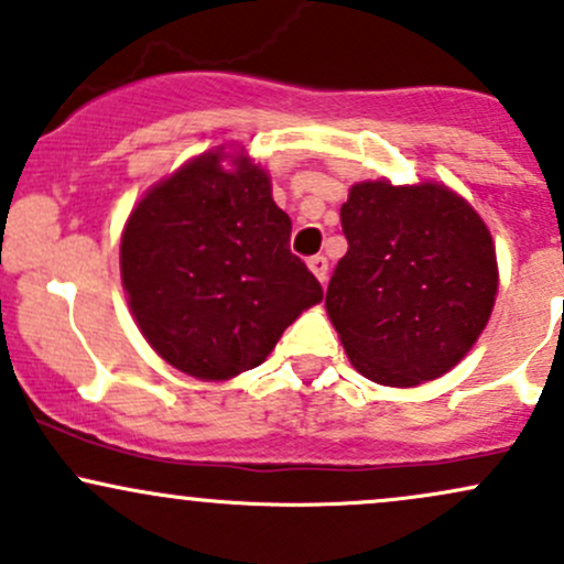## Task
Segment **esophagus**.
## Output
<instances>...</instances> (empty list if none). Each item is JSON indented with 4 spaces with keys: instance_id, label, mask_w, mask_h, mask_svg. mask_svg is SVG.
I'll return each instance as SVG.
<instances>
[{
    "instance_id": "obj_1",
    "label": "esophagus",
    "mask_w": 564,
    "mask_h": 564,
    "mask_svg": "<svg viewBox=\"0 0 564 564\" xmlns=\"http://www.w3.org/2000/svg\"><path fill=\"white\" fill-rule=\"evenodd\" d=\"M307 268H310V273L318 278L321 283H326V278H328V260H326V257H321V254L318 257H310Z\"/></svg>"
}]
</instances>
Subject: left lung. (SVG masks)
Segmentation results:
<instances>
[{
    "instance_id": "1",
    "label": "left lung",
    "mask_w": 564,
    "mask_h": 564,
    "mask_svg": "<svg viewBox=\"0 0 564 564\" xmlns=\"http://www.w3.org/2000/svg\"><path fill=\"white\" fill-rule=\"evenodd\" d=\"M347 254L326 313L355 371L384 387L448 373L480 339L498 294L496 246L443 183L364 180L341 204Z\"/></svg>"
}]
</instances>
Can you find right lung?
<instances>
[{
	"mask_svg": "<svg viewBox=\"0 0 564 564\" xmlns=\"http://www.w3.org/2000/svg\"><path fill=\"white\" fill-rule=\"evenodd\" d=\"M291 219L268 170L225 145L185 161L138 200L121 230V286L161 360L200 381L257 368L323 300L291 254Z\"/></svg>",
	"mask_w": 564,
	"mask_h": 564,
	"instance_id": "add662e5",
	"label": "right lung"
}]
</instances>
